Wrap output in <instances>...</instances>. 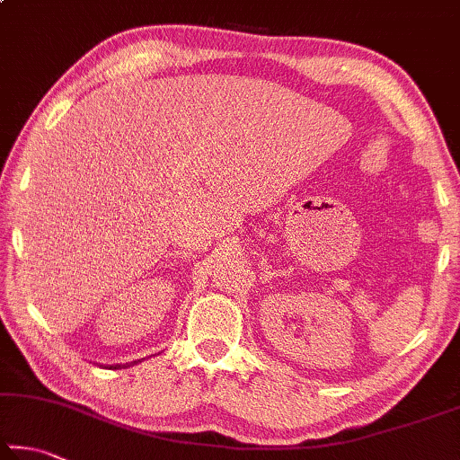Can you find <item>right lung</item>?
Returning a JSON list of instances; mask_svg holds the SVG:
<instances>
[{"label": "right lung", "mask_w": 460, "mask_h": 460, "mask_svg": "<svg viewBox=\"0 0 460 460\" xmlns=\"http://www.w3.org/2000/svg\"><path fill=\"white\" fill-rule=\"evenodd\" d=\"M140 360H137V362H130V364H127V366H124V364H114V366H111V368H114V370H119V368H130V366H135V364H138Z\"/></svg>", "instance_id": "right-lung-1"}]
</instances>
